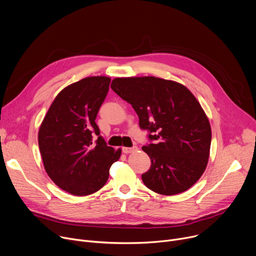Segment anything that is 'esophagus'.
<instances>
[{"label":"esophagus","mask_w":256,"mask_h":256,"mask_svg":"<svg viewBox=\"0 0 256 256\" xmlns=\"http://www.w3.org/2000/svg\"><path fill=\"white\" fill-rule=\"evenodd\" d=\"M138 150V147L137 146H132V147H122V151L124 152V153H132V152H134V151H137Z\"/></svg>","instance_id":"obj_1"}]
</instances>
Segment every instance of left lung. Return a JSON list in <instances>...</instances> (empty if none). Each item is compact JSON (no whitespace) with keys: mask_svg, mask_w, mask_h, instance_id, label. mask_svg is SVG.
I'll list each match as a JSON object with an SVG mask.
<instances>
[{"mask_svg":"<svg viewBox=\"0 0 256 256\" xmlns=\"http://www.w3.org/2000/svg\"><path fill=\"white\" fill-rule=\"evenodd\" d=\"M111 88L130 103L148 132L142 147L151 166L142 180L154 192L187 190L207 166L211 126L198 100L184 85L156 77L116 78Z\"/></svg>","mask_w":256,"mask_h":256,"instance_id":"8db88e82","label":"left lung"}]
</instances>
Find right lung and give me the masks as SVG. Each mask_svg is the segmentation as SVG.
I'll use <instances>...</instances> for the list:
<instances>
[{"label":"right lung","instance_id":"obj_1","mask_svg":"<svg viewBox=\"0 0 256 256\" xmlns=\"http://www.w3.org/2000/svg\"><path fill=\"white\" fill-rule=\"evenodd\" d=\"M110 81L104 76L88 77L64 88L39 130L46 173L60 188L74 196L100 190L109 178L110 166L122 154L120 149L107 145L96 124Z\"/></svg>","mask_w":256,"mask_h":256}]
</instances>
